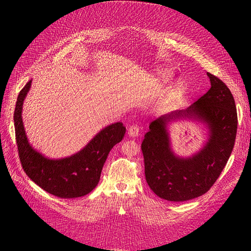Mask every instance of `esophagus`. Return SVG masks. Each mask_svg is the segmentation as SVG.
<instances>
[{
	"instance_id": "obj_1",
	"label": "esophagus",
	"mask_w": 251,
	"mask_h": 251,
	"mask_svg": "<svg viewBox=\"0 0 251 251\" xmlns=\"http://www.w3.org/2000/svg\"><path fill=\"white\" fill-rule=\"evenodd\" d=\"M127 134L130 137L134 138V137H137L138 134H139V127L137 126H131L130 127H128V131H127Z\"/></svg>"
}]
</instances>
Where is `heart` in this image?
<instances>
[{
    "label": "heart",
    "mask_w": 251,
    "mask_h": 251,
    "mask_svg": "<svg viewBox=\"0 0 251 251\" xmlns=\"http://www.w3.org/2000/svg\"><path fill=\"white\" fill-rule=\"evenodd\" d=\"M171 77V74L168 71H164L161 74V78L163 81H168ZM185 91V85L183 82H178L176 86L174 88V92L175 94H182Z\"/></svg>",
    "instance_id": "b5f03b06"
}]
</instances>
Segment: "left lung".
Wrapping results in <instances>:
<instances>
[{"label": "left lung", "instance_id": "obj_1", "mask_svg": "<svg viewBox=\"0 0 251 251\" xmlns=\"http://www.w3.org/2000/svg\"><path fill=\"white\" fill-rule=\"evenodd\" d=\"M210 89L185 110L151 121L141 150L150 188L161 199L182 202L200 197L214 185L230 157L238 127L237 109L230 90L207 73ZM188 119L203 124L208 140L193 155L179 156L171 147L168 125Z\"/></svg>", "mask_w": 251, "mask_h": 251}]
</instances>
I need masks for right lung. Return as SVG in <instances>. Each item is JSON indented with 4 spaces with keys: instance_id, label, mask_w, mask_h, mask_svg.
Wrapping results in <instances>:
<instances>
[{
    "instance_id": "obj_1",
    "label": "right lung",
    "mask_w": 251,
    "mask_h": 251,
    "mask_svg": "<svg viewBox=\"0 0 251 251\" xmlns=\"http://www.w3.org/2000/svg\"><path fill=\"white\" fill-rule=\"evenodd\" d=\"M32 79L22 89L14 110L18 151L27 176L44 191L58 198H79L92 192L100 179L110 151L123 140L126 127L121 123L109 125L98 132L77 153L59 159L42 154L29 142L23 123V104Z\"/></svg>"
}]
</instances>
